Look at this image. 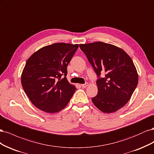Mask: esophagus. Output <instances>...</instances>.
I'll return each instance as SVG.
<instances>
[{
	"label": "esophagus",
	"mask_w": 154,
	"mask_h": 154,
	"mask_svg": "<svg viewBox=\"0 0 154 154\" xmlns=\"http://www.w3.org/2000/svg\"><path fill=\"white\" fill-rule=\"evenodd\" d=\"M88 85V83H85V84H82V87L83 88H85V87H87Z\"/></svg>",
	"instance_id": "1"
}]
</instances>
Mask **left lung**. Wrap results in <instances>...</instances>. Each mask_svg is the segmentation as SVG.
I'll return each mask as SVG.
<instances>
[{
    "instance_id": "obj_1",
    "label": "left lung",
    "mask_w": 154,
    "mask_h": 154,
    "mask_svg": "<svg viewBox=\"0 0 154 154\" xmlns=\"http://www.w3.org/2000/svg\"><path fill=\"white\" fill-rule=\"evenodd\" d=\"M96 73L97 94L93 103L105 113L122 108L131 97L138 83L134 64L125 51L101 42L80 44ZM103 74V77H100Z\"/></svg>"
}]
</instances>
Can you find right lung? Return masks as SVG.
Returning a JSON list of instances; mask_svg holds the SVG:
<instances>
[{"label":"right lung","mask_w":154,"mask_h":154,"mask_svg":"<svg viewBox=\"0 0 154 154\" xmlns=\"http://www.w3.org/2000/svg\"><path fill=\"white\" fill-rule=\"evenodd\" d=\"M78 48V44L56 43L40 49L27 60L22 85L40 110L53 114L67 105L76 88L67 80V67Z\"/></svg>","instance_id":"right-lung-1"}]
</instances>
